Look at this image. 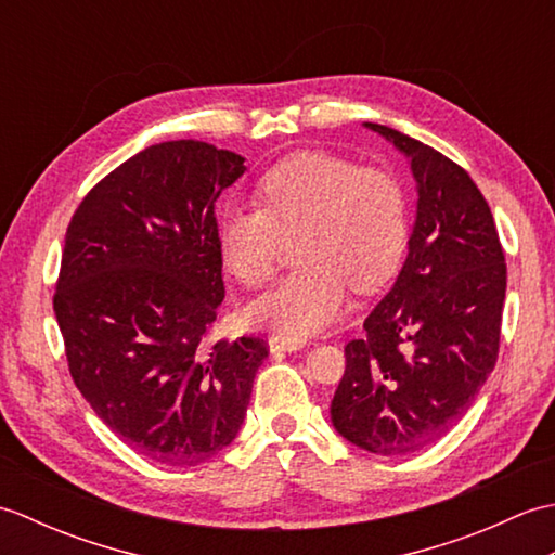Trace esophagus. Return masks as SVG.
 Here are the masks:
<instances>
[{
  "label": "esophagus",
  "instance_id": "34e87169",
  "mask_svg": "<svg viewBox=\"0 0 555 555\" xmlns=\"http://www.w3.org/2000/svg\"><path fill=\"white\" fill-rule=\"evenodd\" d=\"M308 346V338L291 336V334H271L269 336V350L271 352H296Z\"/></svg>",
  "mask_w": 555,
  "mask_h": 555
}]
</instances>
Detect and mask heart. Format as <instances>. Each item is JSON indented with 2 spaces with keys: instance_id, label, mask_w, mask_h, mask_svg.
<instances>
[{
  "instance_id": "obj_1",
  "label": "heart",
  "mask_w": 555,
  "mask_h": 555,
  "mask_svg": "<svg viewBox=\"0 0 555 555\" xmlns=\"http://www.w3.org/2000/svg\"><path fill=\"white\" fill-rule=\"evenodd\" d=\"M259 207L231 205L217 221L221 267L255 288L274 274L286 241L300 264L247 305V320L281 334L320 332L344 312L348 286L382 288L396 276L410 238V203L393 171L360 167L326 152H298L255 188Z\"/></svg>"
}]
</instances>
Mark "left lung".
Listing matches in <instances>:
<instances>
[{"instance_id": "8db88e82", "label": "left lung", "mask_w": 555, "mask_h": 555, "mask_svg": "<svg viewBox=\"0 0 555 555\" xmlns=\"http://www.w3.org/2000/svg\"><path fill=\"white\" fill-rule=\"evenodd\" d=\"M410 162L417 215L396 284L346 346L334 429L376 455H405L451 431L499 358L505 257L485 195L441 152L364 124Z\"/></svg>"}]
</instances>
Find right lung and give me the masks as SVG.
<instances>
[{"mask_svg": "<svg viewBox=\"0 0 555 555\" xmlns=\"http://www.w3.org/2000/svg\"><path fill=\"white\" fill-rule=\"evenodd\" d=\"M245 159L199 140L138 152L66 229L54 293L68 370L107 427L155 463H207L241 431L262 338L205 346L223 300L217 199Z\"/></svg>", "mask_w": 555, "mask_h": 555, "instance_id": "add662e5", "label": "right lung"}]
</instances>
